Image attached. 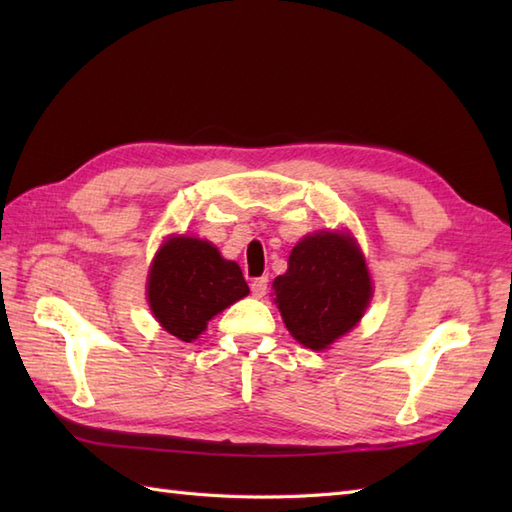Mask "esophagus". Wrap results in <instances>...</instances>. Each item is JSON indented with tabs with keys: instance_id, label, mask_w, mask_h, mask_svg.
Instances as JSON below:
<instances>
[{
	"instance_id": "obj_1",
	"label": "esophagus",
	"mask_w": 512,
	"mask_h": 512,
	"mask_svg": "<svg viewBox=\"0 0 512 512\" xmlns=\"http://www.w3.org/2000/svg\"><path fill=\"white\" fill-rule=\"evenodd\" d=\"M250 292H253V297L262 299L266 292H268V277H257L253 279V284H250Z\"/></svg>"
}]
</instances>
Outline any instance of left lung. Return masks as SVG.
Segmentation results:
<instances>
[{"mask_svg":"<svg viewBox=\"0 0 512 512\" xmlns=\"http://www.w3.org/2000/svg\"><path fill=\"white\" fill-rule=\"evenodd\" d=\"M372 277L356 239L319 231L292 248L288 270L273 281L288 332L310 350H325L361 321L372 299Z\"/></svg>","mask_w":512,"mask_h":512,"instance_id":"1","label":"left lung"}]
</instances>
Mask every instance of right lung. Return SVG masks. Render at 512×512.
<instances>
[{
	"label": "right lung",
	"mask_w": 512,
	"mask_h": 512,
	"mask_svg": "<svg viewBox=\"0 0 512 512\" xmlns=\"http://www.w3.org/2000/svg\"><path fill=\"white\" fill-rule=\"evenodd\" d=\"M246 295L242 268L224 259L206 239L169 237L149 268L151 312L162 328L187 343L198 339L215 314Z\"/></svg>",
	"instance_id": "obj_1"
}]
</instances>
